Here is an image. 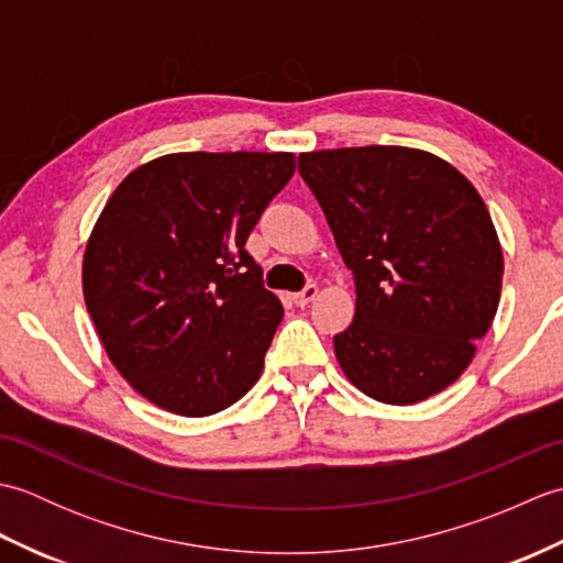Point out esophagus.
Wrapping results in <instances>:
<instances>
[{"instance_id":"34e87169","label":"esophagus","mask_w":563,"mask_h":563,"mask_svg":"<svg viewBox=\"0 0 563 563\" xmlns=\"http://www.w3.org/2000/svg\"><path fill=\"white\" fill-rule=\"evenodd\" d=\"M317 295H319V288H317L314 283H309L302 292H295V295H292V302H295L297 307H307L309 302L314 300Z\"/></svg>"}]
</instances>
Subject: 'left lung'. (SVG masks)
Here are the masks:
<instances>
[{
    "instance_id": "left-lung-1",
    "label": "left lung",
    "mask_w": 563,
    "mask_h": 563,
    "mask_svg": "<svg viewBox=\"0 0 563 563\" xmlns=\"http://www.w3.org/2000/svg\"><path fill=\"white\" fill-rule=\"evenodd\" d=\"M355 278L339 365L382 404L450 387L496 317L504 251L482 196L435 154L397 145L297 159Z\"/></svg>"
}]
</instances>
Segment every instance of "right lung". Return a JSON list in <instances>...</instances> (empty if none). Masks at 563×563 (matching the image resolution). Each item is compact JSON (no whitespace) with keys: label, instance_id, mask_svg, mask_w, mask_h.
<instances>
[{"label":"right lung","instance_id":"right-lung-1","mask_svg":"<svg viewBox=\"0 0 563 563\" xmlns=\"http://www.w3.org/2000/svg\"><path fill=\"white\" fill-rule=\"evenodd\" d=\"M290 152H178L130 172L84 251V302L130 387L210 416L256 385L283 305L244 249Z\"/></svg>","mask_w":563,"mask_h":563}]
</instances>
